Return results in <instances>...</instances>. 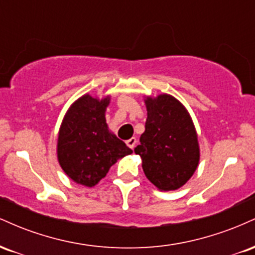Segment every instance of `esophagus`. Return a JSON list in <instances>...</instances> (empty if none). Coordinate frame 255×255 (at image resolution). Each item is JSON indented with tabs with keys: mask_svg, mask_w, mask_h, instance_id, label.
<instances>
[{
	"mask_svg": "<svg viewBox=\"0 0 255 255\" xmlns=\"http://www.w3.org/2000/svg\"><path fill=\"white\" fill-rule=\"evenodd\" d=\"M126 144H127L128 147H129V148H131V150H133V148L135 147L136 139H135V137H130L129 140H127V141H126Z\"/></svg>",
	"mask_w": 255,
	"mask_h": 255,
	"instance_id": "1",
	"label": "esophagus"
}]
</instances>
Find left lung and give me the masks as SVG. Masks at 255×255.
<instances>
[{
	"label": "left lung",
	"instance_id": "obj_1",
	"mask_svg": "<svg viewBox=\"0 0 255 255\" xmlns=\"http://www.w3.org/2000/svg\"><path fill=\"white\" fill-rule=\"evenodd\" d=\"M147 120L134 152L146 177L160 191L182 187L199 164L198 135L188 111L170 95L147 97Z\"/></svg>",
	"mask_w": 255,
	"mask_h": 255
}]
</instances>
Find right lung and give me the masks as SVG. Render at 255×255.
I'll use <instances>...</instances> for the list:
<instances>
[{
    "mask_svg": "<svg viewBox=\"0 0 255 255\" xmlns=\"http://www.w3.org/2000/svg\"><path fill=\"white\" fill-rule=\"evenodd\" d=\"M110 98L85 95L74 102L64 116L57 140L61 168L74 182L96 186L120 158L131 151L105 122V109Z\"/></svg>",
    "mask_w": 255,
    "mask_h": 255,
    "instance_id": "add662e5",
    "label": "right lung"
}]
</instances>
